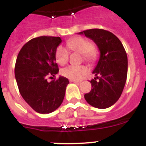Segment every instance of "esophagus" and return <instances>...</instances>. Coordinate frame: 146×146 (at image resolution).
<instances>
[{"mask_svg": "<svg viewBox=\"0 0 146 146\" xmlns=\"http://www.w3.org/2000/svg\"><path fill=\"white\" fill-rule=\"evenodd\" d=\"M70 82H75V83H80L82 80H70Z\"/></svg>", "mask_w": 146, "mask_h": 146, "instance_id": "esophagus-1", "label": "esophagus"}]
</instances>
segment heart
I'll list each match as a JSON object with an SVG mask.
<instances>
[{
    "label": "heart",
    "mask_w": 146,
    "mask_h": 146,
    "mask_svg": "<svg viewBox=\"0 0 146 146\" xmlns=\"http://www.w3.org/2000/svg\"><path fill=\"white\" fill-rule=\"evenodd\" d=\"M67 48L72 52H79L82 53L85 60L91 61L95 58L94 44L88 38L83 37H77L69 40L66 43ZM63 46H58L55 50V60L58 64L64 66L67 64L69 58V51ZM88 69L82 65H71L64 68L61 71L64 77L70 80H80L87 73Z\"/></svg>",
    "instance_id": "obj_1"
}]
</instances>
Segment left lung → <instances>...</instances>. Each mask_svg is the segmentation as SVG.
<instances>
[{"instance_id": "8db88e82", "label": "left lung", "mask_w": 146, "mask_h": 146, "mask_svg": "<svg viewBox=\"0 0 146 146\" xmlns=\"http://www.w3.org/2000/svg\"><path fill=\"white\" fill-rule=\"evenodd\" d=\"M97 45L100 55L90 81L93 88L84 95L86 102L99 109L110 108L118 100L127 77L128 60L123 44L111 32L89 29L80 32Z\"/></svg>"}]
</instances>
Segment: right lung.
Listing matches in <instances>:
<instances>
[{
  "label": "right lung",
  "instance_id": "obj_1",
  "mask_svg": "<svg viewBox=\"0 0 146 146\" xmlns=\"http://www.w3.org/2000/svg\"><path fill=\"white\" fill-rule=\"evenodd\" d=\"M61 42L60 37L32 38L22 47L17 58L15 74L19 91L38 113L47 114L58 109L69 83L66 77L61 76L57 80L47 81V77H55L59 72L55 53Z\"/></svg>",
  "mask_w": 146,
  "mask_h": 146
}]
</instances>
